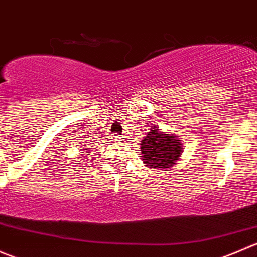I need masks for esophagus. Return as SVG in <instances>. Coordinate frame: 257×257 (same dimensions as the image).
I'll return each instance as SVG.
<instances>
[{
  "instance_id": "obj_1",
  "label": "esophagus",
  "mask_w": 257,
  "mask_h": 257,
  "mask_svg": "<svg viewBox=\"0 0 257 257\" xmlns=\"http://www.w3.org/2000/svg\"><path fill=\"white\" fill-rule=\"evenodd\" d=\"M112 139L115 140V141H117V142H121V141H123V137H122V136H120V135H113V136H112Z\"/></svg>"
}]
</instances>
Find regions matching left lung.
<instances>
[{"label": "left lung", "mask_w": 257, "mask_h": 257, "mask_svg": "<svg viewBox=\"0 0 257 257\" xmlns=\"http://www.w3.org/2000/svg\"><path fill=\"white\" fill-rule=\"evenodd\" d=\"M142 161L149 167L167 171L181 157L184 145L175 134L164 132L154 126L140 144Z\"/></svg>", "instance_id": "obj_1"}]
</instances>
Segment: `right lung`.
<instances>
[{"label": "right lung", "mask_w": 257, "mask_h": 257, "mask_svg": "<svg viewBox=\"0 0 257 257\" xmlns=\"http://www.w3.org/2000/svg\"><path fill=\"white\" fill-rule=\"evenodd\" d=\"M86 151H87V149H85V152H83V154H86ZM86 155H88V154H86Z\"/></svg>", "instance_id": "add662e5"}]
</instances>
